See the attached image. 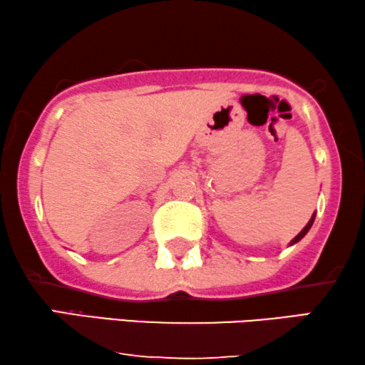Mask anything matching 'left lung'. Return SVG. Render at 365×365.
<instances>
[{"label":"left lung","mask_w":365,"mask_h":365,"mask_svg":"<svg viewBox=\"0 0 365 365\" xmlns=\"http://www.w3.org/2000/svg\"><path fill=\"white\" fill-rule=\"evenodd\" d=\"M314 217H316V216H312V217H311V221H309V222H307V226H306V227H304V229H302V231H301V232H299V234H297V236L292 239V242H291V244H296L297 241H301V239H302L304 236H306V234H307V231H309V229H311V226H312V222H314Z\"/></svg>","instance_id":"8db88e82"}]
</instances>
